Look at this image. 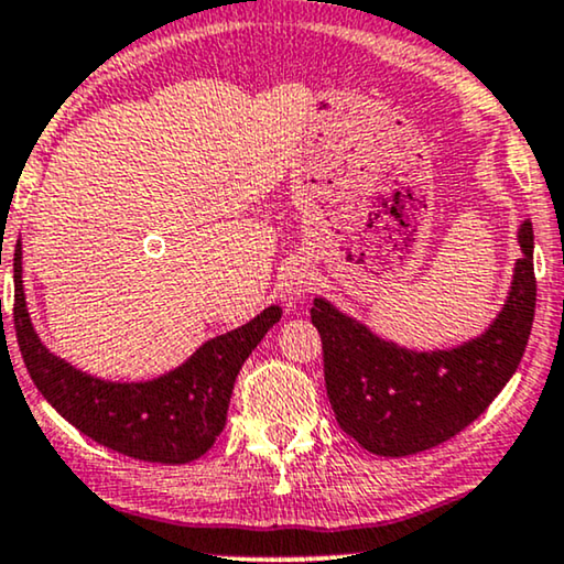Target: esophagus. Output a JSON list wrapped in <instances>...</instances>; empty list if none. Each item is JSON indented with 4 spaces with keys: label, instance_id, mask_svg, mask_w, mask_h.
<instances>
[{
    "label": "esophagus",
    "instance_id": "esophagus-1",
    "mask_svg": "<svg viewBox=\"0 0 564 564\" xmlns=\"http://www.w3.org/2000/svg\"><path fill=\"white\" fill-rule=\"evenodd\" d=\"M281 286H283V296H286L289 302H296V299L310 294V291L314 289L312 268L306 265V262H294V265L289 268V273L283 275Z\"/></svg>",
    "mask_w": 564,
    "mask_h": 564
}]
</instances>
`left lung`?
<instances>
[{
  "instance_id": "1",
  "label": "left lung",
  "mask_w": 564,
  "mask_h": 564,
  "mask_svg": "<svg viewBox=\"0 0 564 564\" xmlns=\"http://www.w3.org/2000/svg\"><path fill=\"white\" fill-rule=\"evenodd\" d=\"M518 245L523 254L498 319L452 350H404L314 299L312 325L322 337L329 404L366 452L410 456L444 444L475 423L508 384L527 350L536 306L531 221L518 229Z\"/></svg>"
}]
</instances>
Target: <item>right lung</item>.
I'll return each mask as SVG.
<instances>
[{"mask_svg": "<svg viewBox=\"0 0 564 564\" xmlns=\"http://www.w3.org/2000/svg\"><path fill=\"white\" fill-rule=\"evenodd\" d=\"M14 250V333L30 379L62 417L112 452L154 464H187L214 446L227 425L229 397L247 356L281 319L268 306L247 325L200 345L183 366L141 384H112L56 358L35 335Z\"/></svg>", "mask_w": 564, "mask_h": 564, "instance_id": "add662e5", "label": "right lung"}]
</instances>
